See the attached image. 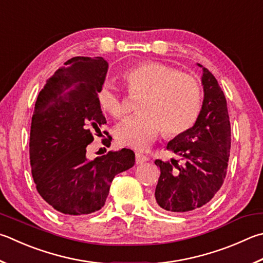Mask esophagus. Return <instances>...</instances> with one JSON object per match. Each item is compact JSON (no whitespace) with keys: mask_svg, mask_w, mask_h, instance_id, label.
Here are the masks:
<instances>
[{"mask_svg":"<svg viewBox=\"0 0 263 263\" xmlns=\"http://www.w3.org/2000/svg\"><path fill=\"white\" fill-rule=\"evenodd\" d=\"M147 161H148V157L146 155L141 154V153H136V163L137 164H141Z\"/></svg>","mask_w":263,"mask_h":263,"instance_id":"esophagus-1","label":"esophagus"}]
</instances>
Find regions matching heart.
Listing matches in <instances>:
<instances>
[{"label": "heart", "mask_w": 263, "mask_h": 263, "mask_svg": "<svg viewBox=\"0 0 263 263\" xmlns=\"http://www.w3.org/2000/svg\"><path fill=\"white\" fill-rule=\"evenodd\" d=\"M128 92L142 95L139 115L125 119L115 128L119 145L144 151L163 127L165 135L178 136L198 121L202 108L201 85L192 76L160 62H141L123 72ZM97 101L114 118L125 115V107L116 86L104 82L97 92Z\"/></svg>", "instance_id": "obj_1"}]
</instances>
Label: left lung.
Masks as SVG:
<instances>
[{
  "instance_id": "8db88e82",
  "label": "left lung",
  "mask_w": 263,
  "mask_h": 263,
  "mask_svg": "<svg viewBox=\"0 0 263 263\" xmlns=\"http://www.w3.org/2000/svg\"><path fill=\"white\" fill-rule=\"evenodd\" d=\"M202 68L203 102L194 125L168 142L179 161L155 160L160 178L154 204L162 211L187 213L201 208L221 189L227 176L231 127L227 100L216 78Z\"/></svg>"
}]
</instances>
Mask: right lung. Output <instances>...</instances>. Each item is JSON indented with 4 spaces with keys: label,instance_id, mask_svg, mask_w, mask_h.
Masks as SVG:
<instances>
[{
    "label": "right lung",
    "instance_id": "add662e5",
    "mask_svg": "<svg viewBox=\"0 0 263 263\" xmlns=\"http://www.w3.org/2000/svg\"><path fill=\"white\" fill-rule=\"evenodd\" d=\"M107 71L102 57H72L37 95L30 133L32 176L42 199L62 214L100 211L115 176L135 165V153L127 148L93 161L86 157V147L94 135L102 136L107 123L97 101ZM110 141L108 137L103 145Z\"/></svg>",
    "mask_w": 263,
    "mask_h": 263
}]
</instances>
